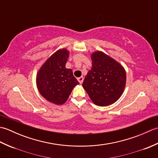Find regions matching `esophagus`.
<instances>
[{"label":"esophagus","instance_id":"esophagus-1","mask_svg":"<svg viewBox=\"0 0 158 158\" xmlns=\"http://www.w3.org/2000/svg\"><path fill=\"white\" fill-rule=\"evenodd\" d=\"M77 80H78V81L79 82L80 84H81V83L83 81V77H79L78 79H77Z\"/></svg>","mask_w":158,"mask_h":158}]
</instances>
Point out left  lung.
Masks as SVG:
<instances>
[{
	"instance_id": "left-lung-1",
	"label": "left lung",
	"mask_w": 158,
	"mask_h": 158,
	"mask_svg": "<svg viewBox=\"0 0 158 158\" xmlns=\"http://www.w3.org/2000/svg\"><path fill=\"white\" fill-rule=\"evenodd\" d=\"M92 66L85 75L83 88L97 106L112 105L122 95L126 83L123 66L101 51L92 53Z\"/></svg>"
}]
</instances>
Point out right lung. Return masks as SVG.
Masks as SVG:
<instances>
[{"label": "right lung", "mask_w": 158, "mask_h": 158, "mask_svg": "<svg viewBox=\"0 0 158 158\" xmlns=\"http://www.w3.org/2000/svg\"><path fill=\"white\" fill-rule=\"evenodd\" d=\"M69 51L62 48L53 53L43 64L36 77V84L41 95L57 105H63L73 89L79 83L73 70L66 68Z\"/></svg>", "instance_id": "add662e5"}]
</instances>
